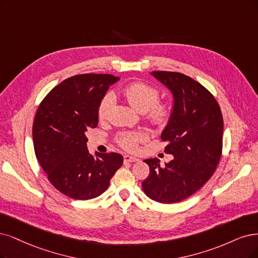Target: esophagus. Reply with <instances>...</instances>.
<instances>
[{
  "instance_id": "esophagus-1",
  "label": "esophagus",
  "mask_w": 258,
  "mask_h": 258,
  "mask_svg": "<svg viewBox=\"0 0 258 258\" xmlns=\"http://www.w3.org/2000/svg\"><path fill=\"white\" fill-rule=\"evenodd\" d=\"M139 159L134 157V156H131V155H124V163H137Z\"/></svg>"
}]
</instances>
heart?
<instances>
[{
	"instance_id": "heart-1",
	"label": "heart",
	"mask_w": 258,
	"mask_h": 258,
	"mask_svg": "<svg viewBox=\"0 0 258 258\" xmlns=\"http://www.w3.org/2000/svg\"><path fill=\"white\" fill-rule=\"evenodd\" d=\"M121 94L138 112H146L147 119L155 125H165L168 123L172 106L169 103L159 102V91L153 85L145 82H135L122 88ZM112 104V95L107 93L101 99L98 106V116L104 119ZM144 139V135L137 132H123L117 136L119 145L125 150H134Z\"/></svg>"
}]
</instances>
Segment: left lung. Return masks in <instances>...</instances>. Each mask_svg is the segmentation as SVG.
Returning <instances> with one entry per match:
<instances>
[{"mask_svg":"<svg viewBox=\"0 0 258 258\" xmlns=\"http://www.w3.org/2000/svg\"><path fill=\"white\" fill-rule=\"evenodd\" d=\"M151 74L173 95L172 114L161 133L173 159L165 167L158 158L146 159L150 174L142 189L154 201L172 204L192 196L214 174L222 153L223 118L214 95L199 82L178 72Z\"/></svg>","mask_w":258,"mask_h":258,"instance_id":"1","label":"left lung"}]
</instances>
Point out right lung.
I'll return each mask as SVG.
<instances>
[{
    "label": "right lung",
    "instance_id": "obj_1",
    "mask_svg": "<svg viewBox=\"0 0 258 258\" xmlns=\"http://www.w3.org/2000/svg\"><path fill=\"white\" fill-rule=\"evenodd\" d=\"M110 74H80L57 85L40 103L33 124L36 157L50 183L64 196L89 200L102 195L122 166L118 153L89 154L86 133L98 126V106Z\"/></svg>",
    "mask_w": 258,
    "mask_h": 258
}]
</instances>
